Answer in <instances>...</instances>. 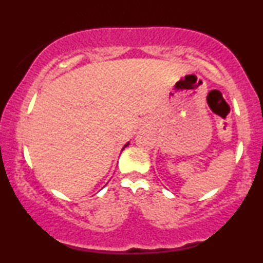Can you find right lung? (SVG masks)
Listing matches in <instances>:
<instances>
[{
    "instance_id": "1",
    "label": "right lung",
    "mask_w": 263,
    "mask_h": 263,
    "mask_svg": "<svg viewBox=\"0 0 263 263\" xmlns=\"http://www.w3.org/2000/svg\"><path fill=\"white\" fill-rule=\"evenodd\" d=\"M127 144H128V143H127ZM127 144H126V146H127ZM126 146H125V147H126ZM125 147H123V148H125Z\"/></svg>"
}]
</instances>
